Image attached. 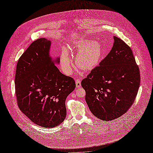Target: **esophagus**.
<instances>
[{
	"instance_id": "34e87169",
	"label": "esophagus",
	"mask_w": 153,
	"mask_h": 153,
	"mask_svg": "<svg viewBox=\"0 0 153 153\" xmlns=\"http://www.w3.org/2000/svg\"><path fill=\"white\" fill-rule=\"evenodd\" d=\"M75 84H76V87L79 88L81 87V81L79 79H76L75 80Z\"/></svg>"
}]
</instances>
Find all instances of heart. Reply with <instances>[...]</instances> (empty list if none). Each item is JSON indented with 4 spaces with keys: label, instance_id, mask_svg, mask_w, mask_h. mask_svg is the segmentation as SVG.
Returning <instances> with one entry per match:
<instances>
[{
    "label": "heart",
    "instance_id": "heart-1",
    "mask_svg": "<svg viewBox=\"0 0 153 153\" xmlns=\"http://www.w3.org/2000/svg\"><path fill=\"white\" fill-rule=\"evenodd\" d=\"M73 48L78 52L75 56L76 65L83 70L89 71L95 68L100 63L103 56L102 46L96 41L78 40L74 43ZM60 63L63 72L66 75H71L73 66L66 50L63 51L61 55Z\"/></svg>",
    "mask_w": 153,
    "mask_h": 153
}]
</instances>
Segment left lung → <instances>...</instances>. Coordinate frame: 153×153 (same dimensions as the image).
<instances>
[{
	"label": "left lung",
	"instance_id": "obj_1",
	"mask_svg": "<svg viewBox=\"0 0 153 153\" xmlns=\"http://www.w3.org/2000/svg\"><path fill=\"white\" fill-rule=\"evenodd\" d=\"M114 39L109 53L81 82L91 112L106 121L127 112L140 82L139 68L131 49L117 37L114 36Z\"/></svg>",
	"mask_w": 153,
	"mask_h": 153
}]
</instances>
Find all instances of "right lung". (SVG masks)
<instances>
[{"mask_svg":"<svg viewBox=\"0 0 153 153\" xmlns=\"http://www.w3.org/2000/svg\"><path fill=\"white\" fill-rule=\"evenodd\" d=\"M51 41H34L18 59L15 93L20 110L31 121L52 128L66 117L65 101L75 89V80L60 72V62L50 55Z\"/></svg>","mask_w":153,"mask_h":153,"instance_id":"add662e5","label":"right lung"}]
</instances>
